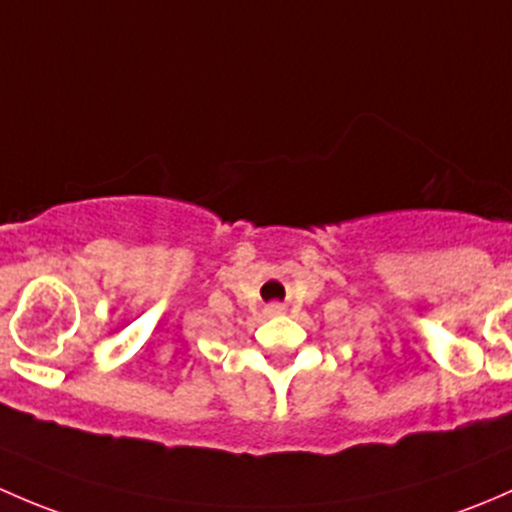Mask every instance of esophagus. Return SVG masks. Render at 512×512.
<instances>
[{"label": "esophagus", "mask_w": 512, "mask_h": 512, "mask_svg": "<svg viewBox=\"0 0 512 512\" xmlns=\"http://www.w3.org/2000/svg\"><path fill=\"white\" fill-rule=\"evenodd\" d=\"M268 310H271V313H281V305H271Z\"/></svg>", "instance_id": "esophagus-1"}]
</instances>
